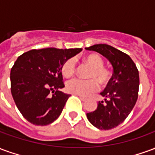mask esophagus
<instances>
[{
  "label": "esophagus",
  "instance_id": "1",
  "mask_svg": "<svg viewBox=\"0 0 155 155\" xmlns=\"http://www.w3.org/2000/svg\"><path fill=\"white\" fill-rule=\"evenodd\" d=\"M78 96H79V97H80V99H81V101H86V98H84V97H82V96H81V95H78Z\"/></svg>",
  "mask_w": 155,
  "mask_h": 155
}]
</instances>
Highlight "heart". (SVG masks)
I'll return each instance as SVG.
<instances>
[{
	"instance_id": "obj_1",
	"label": "heart",
	"mask_w": 155,
	"mask_h": 155,
	"mask_svg": "<svg viewBox=\"0 0 155 155\" xmlns=\"http://www.w3.org/2000/svg\"><path fill=\"white\" fill-rule=\"evenodd\" d=\"M84 62L91 67L88 77L90 80L72 79L66 83V90L71 94L86 96L97 91L99 84L101 85L108 84L111 79L110 71L104 67V60L97 54H91L84 58ZM75 61L69 59L62 66V74L65 77H70L75 72Z\"/></svg>"
}]
</instances>
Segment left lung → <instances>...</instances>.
Returning <instances> with one entry per match:
<instances>
[{
    "mask_svg": "<svg viewBox=\"0 0 155 155\" xmlns=\"http://www.w3.org/2000/svg\"><path fill=\"white\" fill-rule=\"evenodd\" d=\"M96 51L108 59L113 66V74L101 94L97 109L87 113V119L94 127L108 130L123 123L135 105L140 85L139 71L132 59L125 53L106 44L85 48Z\"/></svg>",
    "mask_w": 155,
    "mask_h": 155,
    "instance_id": "left-lung-1",
    "label": "left lung"
}]
</instances>
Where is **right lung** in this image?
I'll return each mask as SVG.
<instances>
[{"instance_id": "1", "label": "right lung", "mask_w": 155, "mask_h": 155, "mask_svg": "<svg viewBox=\"0 0 155 155\" xmlns=\"http://www.w3.org/2000/svg\"><path fill=\"white\" fill-rule=\"evenodd\" d=\"M81 51L45 48L17 58L11 71V91L18 110L30 123L47 125L60 116L71 96L59 91L64 87L62 66Z\"/></svg>"}]
</instances>
